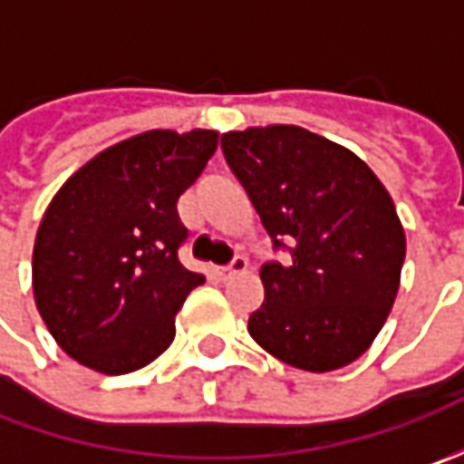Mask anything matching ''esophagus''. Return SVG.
<instances>
[{
  "label": "esophagus",
  "instance_id": "34e87169",
  "mask_svg": "<svg viewBox=\"0 0 464 464\" xmlns=\"http://www.w3.org/2000/svg\"><path fill=\"white\" fill-rule=\"evenodd\" d=\"M245 268H247V260L242 258V256H237V258L232 260L229 266H222V268H214L211 274H214V276H217V278H222V281H227V278H232V276H235V274H242Z\"/></svg>",
  "mask_w": 464,
  "mask_h": 464
}]
</instances>
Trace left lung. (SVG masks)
Masks as SVG:
<instances>
[{
	"instance_id": "left-lung-1",
	"label": "left lung",
	"mask_w": 464,
	"mask_h": 464,
	"mask_svg": "<svg viewBox=\"0 0 464 464\" xmlns=\"http://www.w3.org/2000/svg\"><path fill=\"white\" fill-rule=\"evenodd\" d=\"M222 150L274 245L292 250L260 268L253 341L314 374L356 362L401 289L405 229L392 196L362 157L302 126L227 131Z\"/></svg>"
}]
</instances>
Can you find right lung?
<instances>
[{"instance_id": "right-lung-1", "label": "right lung", "mask_w": 464, "mask_h": 464, "mask_svg": "<svg viewBox=\"0 0 464 464\" xmlns=\"http://www.w3.org/2000/svg\"><path fill=\"white\" fill-rule=\"evenodd\" d=\"M219 131L152 129L95 154L45 208L33 245V296L66 356L129 374L175 338V314L204 274L178 247V198L217 152Z\"/></svg>"}]
</instances>
